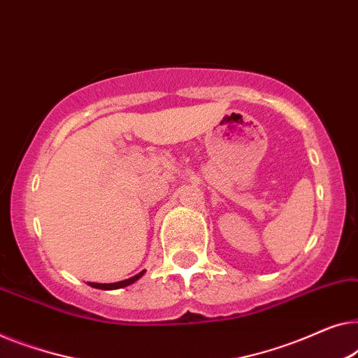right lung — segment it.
<instances>
[{
	"mask_svg": "<svg viewBox=\"0 0 358 358\" xmlns=\"http://www.w3.org/2000/svg\"><path fill=\"white\" fill-rule=\"evenodd\" d=\"M143 273H145V269H142V271H138V273H136V274H132V276L124 278V279H119V281H113V282H92V281H89V286L96 287V289H106V291H110V289L126 287V286H129V284L136 282L138 278H142Z\"/></svg>",
	"mask_w": 358,
	"mask_h": 358,
	"instance_id": "right-lung-1",
	"label": "right lung"
}]
</instances>
